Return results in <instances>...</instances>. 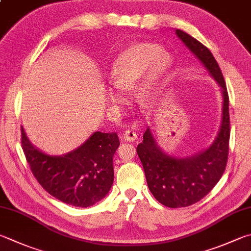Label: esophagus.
<instances>
[{"label":"esophagus","instance_id":"esophagus-1","mask_svg":"<svg viewBox=\"0 0 251 251\" xmlns=\"http://www.w3.org/2000/svg\"><path fill=\"white\" fill-rule=\"evenodd\" d=\"M138 138V134L133 130H126L124 133H122V140L126 142H133Z\"/></svg>","mask_w":251,"mask_h":251}]
</instances>
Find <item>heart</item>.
Here are the masks:
<instances>
[{"label":"heart","mask_w":251,"mask_h":251,"mask_svg":"<svg viewBox=\"0 0 251 251\" xmlns=\"http://www.w3.org/2000/svg\"><path fill=\"white\" fill-rule=\"evenodd\" d=\"M170 65L172 58L157 44L140 42L127 47L118 56L111 71V83L126 91L133 87L142 76L138 95L143 99L150 98ZM111 97L119 99V95L115 93Z\"/></svg>","instance_id":"1"}]
</instances>
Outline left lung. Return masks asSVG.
<instances>
[{
    "label": "left lung",
    "instance_id": "1",
    "mask_svg": "<svg viewBox=\"0 0 251 251\" xmlns=\"http://www.w3.org/2000/svg\"><path fill=\"white\" fill-rule=\"evenodd\" d=\"M176 34L219 83L224 101L220 132L214 143L204 152L188 158L172 157L156 145L150 129L145 131L143 142L136 148L150 191L159 203L174 209L195 204L214 188L227 164L230 135L228 93L219 64L211 51L196 38L180 29Z\"/></svg>",
    "mask_w": 251,
    "mask_h": 251
}]
</instances>
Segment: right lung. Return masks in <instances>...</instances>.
Masks as SVG:
<instances>
[{
    "mask_svg": "<svg viewBox=\"0 0 251 251\" xmlns=\"http://www.w3.org/2000/svg\"><path fill=\"white\" fill-rule=\"evenodd\" d=\"M22 148L37 181L67 204L87 207L101 200L113 182L112 157L120 142L117 133L95 132L83 145L63 156L37 150L21 129Z\"/></svg>",
    "mask_w": 251,
    "mask_h": 251,
    "instance_id": "1",
    "label": "right lung"
}]
</instances>
